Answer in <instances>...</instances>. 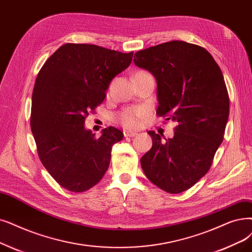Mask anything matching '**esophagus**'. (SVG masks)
<instances>
[{"label":"esophagus","mask_w":252,"mask_h":252,"mask_svg":"<svg viewBox=\"0 0 252 252\" xmlns=\"http://www.w3.org/2000/svg\"><path fill=\"white\" fill-rule=\"evenodd\" d=\"M137 132H135V130H130V129H125L124 130V136L125 137H135L137 136Z\"/></svg>","instance_id":"esophagus-1"}]
</instances>
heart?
<instances>
[{
    "instance_id": "obj_1",
    "label": "heart",
    "mask_w": 252,
    "mask_h": 252,
    "mask_svg": "<svg viewBox=\"0 0 252 252\" xmlns=\"http://www.w3.org/2000/svg\"><path fill=\"white\" fill-rule=\"evenodd\" d=\"M143 71H139L137 73ZM143 115L144 111L142 109H126L118 115V120L126 127H136L140 125V120Z\"/></svg>"
}]
</instances>
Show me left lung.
<instances>
[{"label": "left lung", "mask_w": 252, "mask_h": 252, "mask_svg": "<svg viewBox=\"0 0 252 252\" xmlns=\"http://www.w3.org/2000/svg\"><path fill=\"white\" fill-rule=\"evenodd\" d=\"M134 63L158 84V116L177 123L161 141L149 130L152 147L141 158L146 177L170 193L190 189L208 172L221 144L229 112L223 75L205 48L170 41L135 53Z\"/></svg>", "instance_id": "obj_1"}]
</instances>
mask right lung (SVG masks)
Returning a JSON list of instances; mask_svg holds the SVG:
<instances>
[{
  "instance_id": "right-lung-1",
  "label": "right lung",
  "mask_w": 252,
  "mask_h": 252,
  "mask_svg": "<svg viewBox=\"0 0 252 252\" xmlns=\"http://www.w3.org/2000/svg\"><path fill=\"white\" fill-rule=\"evenodd\" d=\"M123 53L93 44L67 43L45 62L32 95L31 128L43 166L61 187L82 192L99 182L124 133L113 126L95 138L84 126L109 84L132 63Z\"/></svg>"
}]
</instances>
